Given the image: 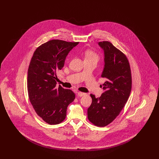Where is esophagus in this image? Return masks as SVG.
I'll return each instance as SVG.
<instances>
[{"label": "esophagus", "mask_w": 159, "mask_h": 159, "mask_svg": "<svg viewBox=\"0 0 159 159\" xmlns=\"http://www.w3.org/2000/svg\"><path fill=\"white\" fill-rule=\"evenodd\" d=\"M77 94L79 97H82V96H84V95H86L85 93H83V92H78Z\"/></svg>", "instance_id": "1"}]
</instances>
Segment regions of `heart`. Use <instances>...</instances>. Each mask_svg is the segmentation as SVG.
<instances>
[{
  "label": "heart",
  "instance_id": "1",
  "mask_svg": "<svg viewBox=\"0 0 159 159\" xmlns=\"http://www.w3.org/2000/svg\"><path fill=\"white\" fill-rule=\"evenodd\" d=\"M85 57L86 59H93L98 61L100 56L96 52L92 50H88L85 52Z\"/></svg>",
  "mask_w": 159,
  "mask_h": 159
}]
</instances>
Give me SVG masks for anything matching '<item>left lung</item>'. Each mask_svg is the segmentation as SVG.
I'll use <instances>...</instances> for the list:
<instances>
[{
    "label": "left lung",
    "mask_w": 159,
    "mask_h": 159,
    "mask_svg": "<svg viewBox=\"0 0 159 159\" xmlns=\"http://www.w3.org/2000/svg\"><path fill=\"white\" fill-rule=\"evenodd\" d=\"M104 50L105 66L101 77L104 92L100 97L91 94L92 103L88 109L89 120L98 127H105L116 118L130 96L132 89L130 67L126 56L108 41L100 42Z\"/></svg>",
    "instance_id": "1"
}]
</instances>
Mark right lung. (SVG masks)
Listing matches in <instances>:
<instances>
[{
  "label": "right lung",
  "instance_id": "add662e5",
  "mask_svg": "<svg viewBox=\"0 0 159 159\" xmlns=\"http://www.w3.org/2000/svg\"><path fill=\"white\" fill-rule=\"evenodd\" d=\"M79 42L51 40L39 46L27 72V92L36 113L46 123L56 125L66 117L75 93L61 85L56 87V71L63 68L68 52Z\"/></svg>",
  "mask_w": 159,
  "mask_h": 159
}]
</instances>
